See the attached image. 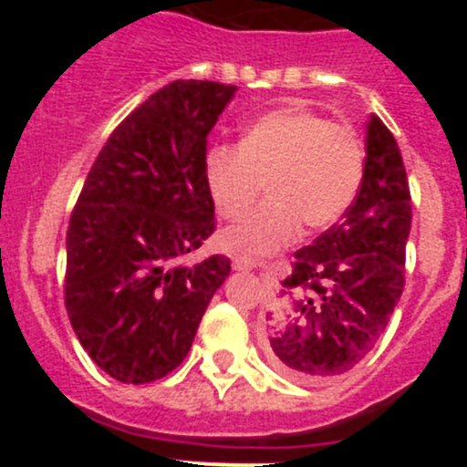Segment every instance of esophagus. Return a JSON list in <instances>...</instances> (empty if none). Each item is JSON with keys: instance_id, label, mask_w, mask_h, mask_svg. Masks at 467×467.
Masks as SVG:
<instances>
[{"instance_id": "esophagus-1", "label": "esophagus", "mask_w": 467, "mask_h": 467, "mask_svg": "<svg viewBox=\"0 0 467 467\" xmlns=\"http://www.w3.org/2000/svg\"><path fill=\"white\" fill-rule=\"evenodd\" d=\"M233 268L234 271H251V268H255V262L248 260V257H234Z\"/></svg>"}]
</instances>
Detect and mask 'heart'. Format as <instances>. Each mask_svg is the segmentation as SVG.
<instances>
[{
    "label": "heart",
    "instance_id": "heart-1",
    "mask_svg": "<svg viewBox=\"0 0 467 467\" xmlns=\"http://www.w3.org/2000/svg\"><path fill=\"white\" fill-rule=\"evenodd\" d=\"M364 178V144L343 124L300 106L257 117L239 149L219 146L205 160V185L216 212L239 221L253 210L264 185L271 199L242 225L221 234L233 255H271L303 230L337 223Z\"/></svg>",
    "mask_w": 467,
    "mask_h": 467
}]
</instances>
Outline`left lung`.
<instances>
[{"mask_svg":"<svg viewBox=\"0 0 467 467\" xmlns=\"http://www.w3.org/2000/svg\"><path fill=\"white\" fill-rule=\"evenodd\" d=\"M411 196L402 155L378 115L366 126V162L355 203L282 282L294 305L273 323L268 357L303 384L341 378L379 341L404 289Z\"/></svg>","mask_w":467,"mask_h":467,"instance_id":"left-lung-1","label":"left lung"}]
</instances>
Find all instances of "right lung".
I'll return each mask as SVG.
<instances>
[{"label":"right lung","instance_id":"obj_1","mask_svg":"<svg viewBox=\"0 0 467 467\" xmlns=\"http://www.w3.org/2000/svg\"><path fill=\"white\" fill-rule=\"evenodd\" d=\"M237 88L173 81L135 108L89 169L67 230L65 307L94 364L124 384L190 352L230 260L182 257L214 233L207 135Z\"/></svg>","mask_w":467,"mask_h":467}]
</instances>
